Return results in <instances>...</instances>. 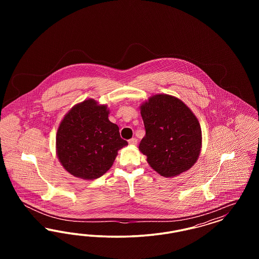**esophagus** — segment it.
<instances>
[{"instance_id": "34e87169", "label": "esophagus", "mask_w": 259, "mask_h": 259, "mask_svg": "<svg viewBox=\"0 0 259 259\" xmlns=\"http://www.w3.org/2000/svg\"><path fill=\"white\" fill-rule=\"evenodd\" d=\"M128 143H129V145H130V146H136V145H137V143H138V140H137L136 138H132L131 140H129V142H128Z\"/></svg>"}]
</instances>
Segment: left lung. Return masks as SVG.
Returning <instances> with one entry per match:
<instances>
[{
  "mask_svg": "<svg viewBox=\"0 0 259 259\" xmlns=\"http://www.w3.org/2000/svg\"><path fill=\"white\" fill-rule=\"evenodd\" d=\"M146 136L140 151L149 166L165 178L189 170L202 148V130L196 115L185 103L168 94H155L142 103Z\"/></svg>",
  "mask_w": 259,
  "mask_h": 259,
  "instance_id": "1",
  "label": "left lung"
}]
</instances>
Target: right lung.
Wrapping results in <instances>:
<instances>
[{
  "mask_svg": "<svg viewBox=\"0 0 259 259\" xmlns=\"http://www.w3.org/2000/svg\"><path fill=\"white\" fill-rule=\"evenodd\" d=\"M110 110L94 99L74 105L56 134V154L64 169L75 178L95 180L111 169L117 151L128 145L119 128L109 120Z\"/></svg>",
  "mask_w": 259,
  "mask_h": 259,
  "instance_id": "add662e5",
  "label": "right lung"
}]
</instances>
